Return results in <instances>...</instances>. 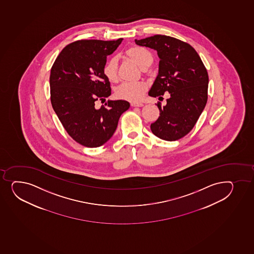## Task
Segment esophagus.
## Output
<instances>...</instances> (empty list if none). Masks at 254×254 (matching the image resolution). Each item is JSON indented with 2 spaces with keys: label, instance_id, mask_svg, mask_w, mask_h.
<instances>
[{
  "label": "esophagus",
  "instance_id": "34e87169",
  "mask_svg": "<svg viewBox=\"0 0 254 254\" xmlns=\"http://www.w3.org/2000/svg\"><path fill=\"white\" fill-rule=\"evenodd\" d=\"M144 104L141 103H131V106L132 107H142Z\"/></svg>",
  "mask_w": 254,
  "mask_h": 254
}]
</instances>
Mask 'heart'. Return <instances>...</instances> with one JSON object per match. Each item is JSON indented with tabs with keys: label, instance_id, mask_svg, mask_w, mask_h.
<instances>
[{
	"label": "heart",
	"instance_id": "1",
	"mask_svg": "<svg viewBox=\"0 0 254 254\" xmlns=\"http://www.w3.org/2000/svg\"><path fill=\"white\" fill-rule=\"evenodd\" d=\"M126 56L142 69H145L153 63L152 54L140 46H132L126 52ZM103 73L108 80L115 83L118 80V64L115 58L109 59L103 67ZM147 85L143 82L123 83L115 89L117 99L129 102H139L146 92Z\"/></svg>",
	"mask_w": 254,
	"mask_h": 254
}]
</instances>
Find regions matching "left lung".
<instances>
[{"label": "left lung", "instance_id": "1", "mask_svg": "<svg viewBox=\"0 0 254 254\" xmlns=\"http://www.w3.org/2000/svg\"><path fill=\"white\" fill-rule=\"evenodd\" d=\"M137 45L152 48L160 58L159 72L149 92L151 97L170 98L150 125L155 136L174 141L187 135L195 126L207 102L208 73L191 46L177 38L155 35L134 40Z\"/></svg>", "mask_w": 254, "mask_h": 254}]
</instances>
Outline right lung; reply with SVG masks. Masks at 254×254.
<instances>
[{
  "mask_svg": "<svg viewBox=\"0 0 254 254\" xmlns=\"http://www.w3.org/2000/svg\"><path fill=\"white\" fill-rule=\"evenodd\" d=\"M122 40L76 41L62 50L52 67V106L65 130L83 146L95 148L106 143L121 115L130 106L126 100H108L107 108H96L97 101H104L111 94L103 67Z\"/></svg>",
  "mask_w": 254,
  "mask_h": 254,
  "instance_id": "obj_1",
  "label": "right lung"
}]
</instances>
